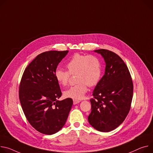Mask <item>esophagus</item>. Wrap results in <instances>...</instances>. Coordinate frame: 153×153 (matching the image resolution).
Here are the masks:
<instances>
[{"label": "esophagus", "mask_w": 153, "mask_h": 153, "mask_svg": "<svg viewBox=\"0 0 153 153\" xmlns=\"http://www.w3.org/2000/svg\"><path fill=\"white\" fill-rule=\"evenodd\" d=\"M80 102V100H73V104L75 105V104H77L78 103H79Z\"/></svg>", "instance_id": "esophagus-1"}]
</instances>
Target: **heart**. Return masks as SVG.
I'll return each instance as SVG.
<instances>
[{"mask_svg":"<svg viewBox=\"0 0 153 153\" xmlns=\"http://www.w3.org/2000/svg\"><path fill=\"white\" fill-rule=\"evenodd\" d=\"M68 71L57 69L54 76L62 86L68 85L71 75H76L78 84L64 92L66 98L81 100L88 90V87H94L98 84L102 73L101 60L93 55L76 53L66 63Z\"/></svg>","mask_w":153,"mask_h":153,"instance_id":"1","label":"heart"}]
</instances>
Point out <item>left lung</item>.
<instances>
[{"instance_id": "left-lung-1", "label": "left lung", "mask_w": 153, "mask_h": 153, "mask_svg": "<svg viewBox=\"0 0 153 153\" xmlns=\"http://www.w3.org/2000/svg\"><path fill=\"white\" fill-rule=\"evenodd\" d=\"M105 63V73L93 91L88 122L95 129L107 132L118 127L127 117L133 95V83L129 69L115 53L95 50Z\"/></svg>"}]
</instances>
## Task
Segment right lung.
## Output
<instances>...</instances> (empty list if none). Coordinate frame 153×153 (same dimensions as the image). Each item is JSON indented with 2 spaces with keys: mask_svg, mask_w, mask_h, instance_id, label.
Here are the masks:
<instances>
[{
  "mask_svg": "<svg viewBox=\"0 0 153 153\" xmlns=\"http://www.w3.org/2000/svg\"><path fill=\"white\" fill-rule=\"evenodd\" d=\"M68 51L39 54L27 66L19 85V96L26 118L38 132L52 135L65 125L73 100L59 101L62 92L54 73Z\"/></svg>",
  "mask_w": 153,
  "mask_h": 153,
  "instance_id": "obj_1",
  "label": "right lung"
}]
</instances>
